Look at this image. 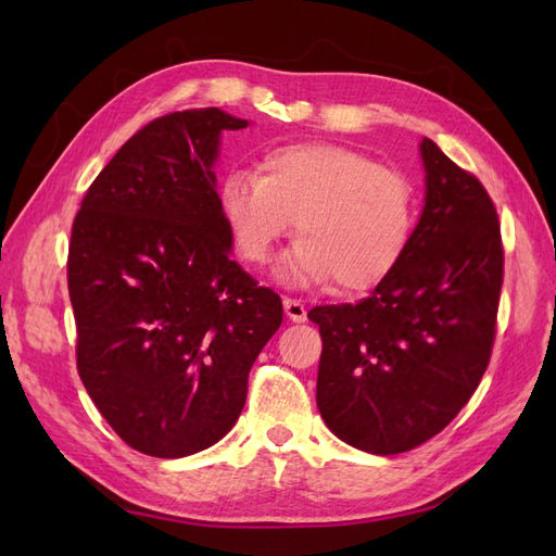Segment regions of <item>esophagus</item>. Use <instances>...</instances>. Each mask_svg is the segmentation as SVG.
Wrapping results in <instances>:
<instances>
[{
	"label": "esophagus",
	"instance_id": "34e87169",
	"mask_svg": "<svg viewBox=\"0 0 556 556\" xmlns=\"http://www.w3.org/2000/svg\"><path fill=\"white\" fill-rule=\"evenodd\" d=\"M282 306H285V315H288L292 323H306V306L301 304V301L285 296L282 299Z\"/></svg>",
	"mask_w": 556,
	"mask_h": 556
}]
</instances>
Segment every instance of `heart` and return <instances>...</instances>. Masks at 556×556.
Wrapping results in <instances>:
<instances>
[{
	"label": "heart",
	"mask_w": 556,
	"mask_h": 556,
	"mask_svg": "<svg viewBox=\"0 0 556 556\" xmlns=\"http://www.w3.org/2000/svg\"><path fill=\"white\" fill-rule=\"evenodd\" d=\"M217 208L248 264H264L294 220L301 239L278 264L280 280H336L343 292H368L390 278L417 225L406 174L327 141L268 148L257 174L231 172L220 182Z\"/></svg>",
	"instance_id": "1"
}]
</instances>
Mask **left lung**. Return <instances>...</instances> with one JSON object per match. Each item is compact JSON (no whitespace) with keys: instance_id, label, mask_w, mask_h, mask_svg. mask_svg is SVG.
Instances as JSON below:
<instances>
[{"instance_id":"8db88e82","label":"left lung","mask_w":556,"mask_h":556,"mask_svg":"<svg viewBox=\"0 0 556 556\" xmlns=\"http://www.w3.org/2000/svg\"><path fill=\"white\" fill-rule=\"evenodd\" d=\"M425 211L406 257L359 304L315 306L317 408L348 445L399 454L443 431L492 357L501 225L482 182L422 139Z\"/></svg>"}]
</instances>
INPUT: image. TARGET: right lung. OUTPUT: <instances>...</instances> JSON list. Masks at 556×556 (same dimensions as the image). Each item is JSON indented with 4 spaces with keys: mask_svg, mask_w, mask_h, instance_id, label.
Instances as JSON below:
<instances>
[{
    "mask_svg": "<svg viewBox=\"0 0 556 556\" xmlns=\"http://www.w3.org/2000/svg\"><path fill=\"white\" fill-rule=\"evenodd\" d=\"M220 109L155 117L117 150L72 227L76 366L97 410L143 454L178 459L237 422L280 296L229 257L213 162Z\"/></svg>",
    "mask_w": 556,
    "mask_h": 556,
    "instance_id": "add662e5",
    "label": "right lung"
}]
</instances>
